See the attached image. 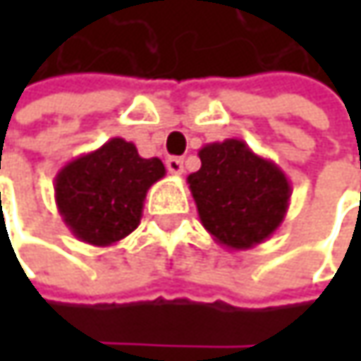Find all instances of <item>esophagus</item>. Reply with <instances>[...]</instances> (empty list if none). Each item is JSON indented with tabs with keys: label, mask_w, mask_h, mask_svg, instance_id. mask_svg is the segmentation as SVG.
Returning <instances> with one entry per match:
<instances>
[{
	"label": "esophagus",
	"mask_w": 361,
	"mask_h": 361,
	"mask_svg": "<svg viewBox=\"0 0 361 361\" xmlns=\"http://www.w3.org/2000/svg\"><path fill=\"white\" fill-rule=\"evenodd\" d=\"M166 169H169V173L174 174V176L183 174L185 173V164H183V159H178V157H171V159L166 160Z\"/></svg>",
	"instance_id": "obj_1"
}]
</instances>
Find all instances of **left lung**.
<instances>
[{
    "label": "left lung",
    "mask_w": 361,
    "mask_h": 361,
    "mask_svg": "<svg viewBox=\"0 0 361 361\" xmlns=\"http://www.w3.org/2000/svg\"><path fill=\"white\" fill-rule=\"evenodd\" d=\"M199 159L201 169L187 183L202 227L231 251L267 241L289 209L291 185L283 171L239 138L204 145Z\"/></svg>",
    "instance_id": "left-lung-1"
}]
</instances>
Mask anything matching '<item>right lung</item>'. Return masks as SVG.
Wrapping results in <instances>:
<instances>
[{"mask_svg": "<svg viewBox=\"0 0 361 361\" xmlns=\"http://www.w3.org/2000/svg\"><path fill=\"white\" fill-rule=\"evenodd\" d=\"M164 174L162 160L142 159L136 146L116 136L62 166L54 197L76 239L108 247L140 225L146 192Z\"/></svg>", "mask_w": 361, "mask_h": 361, "instance_id": "obj_1", "label": "right lung"}]
</instances>
